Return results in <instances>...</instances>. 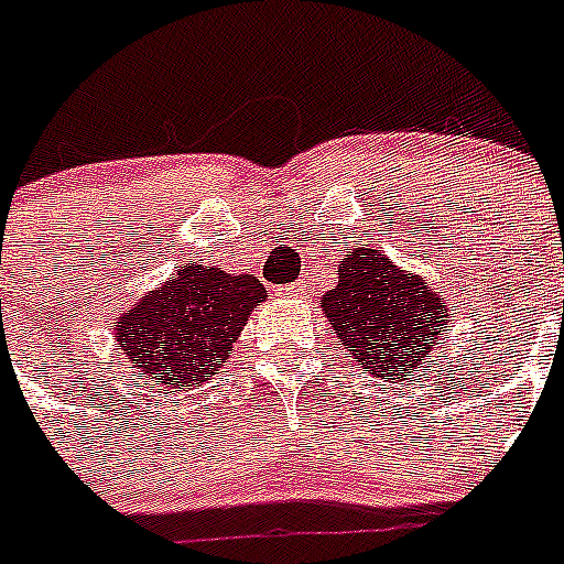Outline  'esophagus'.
Masks as SVG:
<instances>
[{
    "label": "esophagus",
    "mask_w": 564,
    "mask_h": 564,
    "mask_svg": "<svg viewBox=\"0 0 564 564\" xmlns=\"http://www.w3.org/2000/svg\"><path fill=\"white\" fill-rule=\"evenodd\" d=\"M281 294H286V297H297V294H303V283H289V286L281 289Z\"/></svg>",
    "instance_id": "1"
}]
</instances>
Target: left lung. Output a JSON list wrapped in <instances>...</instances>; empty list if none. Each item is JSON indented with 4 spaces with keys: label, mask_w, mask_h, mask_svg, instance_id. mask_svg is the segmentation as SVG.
I'll use <instances>...</instances> for the list:
<instances>
[{
    "label": "left lung",
    "mask_w": 564,
    "mask_h": 564,
    "mask_svg": "<svg viewBox=\"0 0 564 564\" xmlns=\"http://www.w3.org/2000/svg\"><path fill=\"white\" fill-rule=\"evenodd\" d=\"M336 286L319 308L350 356L378 381L417 376L448 330V303L423 275L401 270L372 247H356L336 267Z\"/></svg>",
    "instance_id": "left-lung-1"
}]
</instances>
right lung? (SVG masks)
Segmentation results:
<instances>
[{
	"label": "right lung",
	"instance_id": "right-lung-1",
	"mask_svg": "<svg viewBox=\"0 0 564 564\" xmlns=\"http://www.w3.org/2000/svg\"><path fill=\"white\" fill-rule=\"evenodd\" d=\"M264 300L258 278L192 261L116 319V341L144 381L163 389L208 383Z\"/></svg>",
	"mask_w": 564,
	"mask_h": 564
}]
</instances>
